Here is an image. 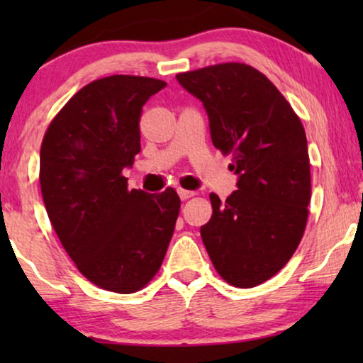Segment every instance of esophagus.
I'll return each instance as SVG.
<instances>
[{
  "label": "esophagus",
  "mask_w": 363,
  "mask_h": 363,
  "mask_svg": "<svg viewBox=\"0 0 363 363\" xmlns=\"http://www.w3.org/2000/svg\"><path fill=\"white\" fill-rule=\"evenodd\" d=\"M195 195V191H188V190H183V188H178V196H180V200H188V198H191Z\"/></svg>",
  "instance_id": "34e87169"
}]
</instances>
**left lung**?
Listing matches in <instances>:
<instances>
[{
	"label": "left lung",
	"instance_id": "obj_1",
	"mask_svg": "<svg viewBox=\"0 0 363 363\" xmlns=\"http://www.w3.org/2000/svg\"><path fill=\"white\" fill-rule=\"evenodd\" d=\"M200 99L213 145L228 155L238 190L210 200L201 226L213 266L231 286L255 287L281 271L299 246L311 201L304 127L274 84L241 62L178 74Z\"/></svg>",
	"mask_w": 363,
	"mask_h": 363
}]
</instances>
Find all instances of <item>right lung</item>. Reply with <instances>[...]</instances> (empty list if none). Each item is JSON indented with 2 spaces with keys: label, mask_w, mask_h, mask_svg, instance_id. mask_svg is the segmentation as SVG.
Segmentation results:
<instances>
[{
  "label": "right lung",
  "mask_w": 363,
  "mask_h": 363,
  "mask_svg": "<svg viewBox=\"0 0 363 363\" xmlns=\"http://www.w3.org/2000/svg\"><path fill=\"white\" fill-rule=\"evenodd\" d=\"M167 82L111 76L82 87L41 145L43 200L64 250L102 289L130 294L160 269L180 213L173 188L128 190L123 168L140 152L142 107Z\"/></svg>",
  "instance_id": "add662e5"
}]
</instances>
